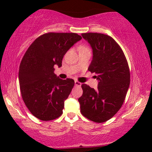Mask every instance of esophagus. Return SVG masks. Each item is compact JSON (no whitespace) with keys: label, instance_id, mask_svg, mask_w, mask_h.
<instances>
[{"label":"esophagus","instance_id":"1","mask_svg":"<svg viewBox=\"0 0 152 152\" xmlns=\"http://www.w3.org/2000/svg\"><path fill=\"white\" fill-rule=\"evenodd\" d=\"M75 86L77 87L81 86V83H80V82L78 81H75Z\"/></svg>","mask_w":152,"mask_h":152}]
</instances>
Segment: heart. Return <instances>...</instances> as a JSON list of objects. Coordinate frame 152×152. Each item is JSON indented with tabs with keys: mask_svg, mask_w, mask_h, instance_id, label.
<instances>
[{
	"mask_svg": "<svg viewBox=\"0 0 152 152\" xmlns=\"http://www.w3.org/2000/svg\"><path fill=\"white\" fill-rule=\"evenodd\" d=\"M86 47H84V46H82L81 48V49H86Z\"/></svg>",
	"mask_w": 152,
	"mask_h": 152,
	"instance_id": "1",
	"label": "heart"
}]
</instances>
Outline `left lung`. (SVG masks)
Here are the masks:
<instances>
[{
	"instance_id": "obj_1",
	"label": "left lung",
	"mask_w": 152,
	"mask_h": 152,
	"mask_svg": "<svg viewBox=\"0 0 152 152\" xmlns=\"http://www.w3.org/2000/svg\"><path fill=\"white\" fill-rule=\"evenodd\" d=\"M81 36L93 49L88 70L97 75L99 85L96 90L81 85V113L91 121L102 123L112 118L124 102L130 83L129 68L121 47L111 36L98 33Z\"/></svg>"
}]
</instances>
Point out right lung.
<instances>
[{
  "instance_id": "obj_1",
  "label": "right lung",
  "mask_w": 152,
  "mask_h": 152,
  "mask_svg": "<svg viewBox=\"0 0 152 152\" xmlns=\"http://www.w3.org/2000/svg\"><path fill=\"white\" fill-rule=\"evenodd\" d=\"M81 38L75 33H46L24 54L18 73L20 93L26 107L38 119L50 121L63 114L74 81L57 77L54 66L61 67L64 56Z\"/></svg>"
}]
</instances>
